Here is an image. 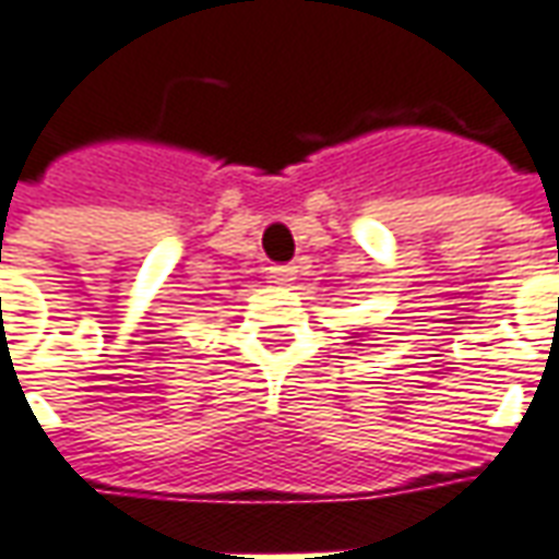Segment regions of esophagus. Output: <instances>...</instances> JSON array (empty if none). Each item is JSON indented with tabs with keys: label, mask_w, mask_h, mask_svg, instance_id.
Masks as SVG:
<instances>
[{
	"label": "esophagus",
	"mask_w": 559,
	"mask_h": 559,
	"mask_svg": "<svg viewBox=\"0 0 559 559\" xmlns=\"http://www.w3.org/2000/svg\"><path fill=\"white\" fill-rule=\"evenodd\" d=\"M269 278L278 287H290L293 281H296V266H272L269 269Z\"/></svg>",
	"instance_id": "obj_1"
}]
</instances>
